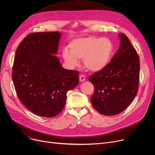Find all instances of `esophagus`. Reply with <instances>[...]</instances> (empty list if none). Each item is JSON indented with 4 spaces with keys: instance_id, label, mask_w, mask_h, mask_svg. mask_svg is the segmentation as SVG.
Returning a JSON list of instances; mask_svg holds the SVG:
<instances>
[{
    "instance_id": "obj_1",
    "label": "esophagus",
    "mask_w": 155,
    "mask_h": 155,
    "mask_svg": "<svg viewBox=\"0 0 155 155\" xmlns=\"http://www.w3.org/2000/svg\"><path fill=\"white\" fill-rule=\"evenodd\" d=\"M79 80H80V82H84V81L85 80V77L84 75H80L79 76Z\"/></svg>"
}]
</instances>
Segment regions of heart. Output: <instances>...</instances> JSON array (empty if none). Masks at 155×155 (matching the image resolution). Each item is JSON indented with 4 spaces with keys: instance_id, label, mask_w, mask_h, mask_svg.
<instances>
[{
    "instance_id": "1",
    "label": "heart",
    "mask_w": 155,
    "mask_h": 155,
    "mask_svg": "<svg viewBox=\"0 0 155 155\" xmlns=\"http://www.w3.org/2000/svg\"><path fill=\"white\" fill-rule=\"evenodd\" d=\"M68 46L70 50L65 48L62 51L64 61L70 67H74L78 64V58L84 59L85 67L94 72L101 71L107 66L114 50L109 39L95 36L75 39Z\"/></svg>"
}]
</instances>
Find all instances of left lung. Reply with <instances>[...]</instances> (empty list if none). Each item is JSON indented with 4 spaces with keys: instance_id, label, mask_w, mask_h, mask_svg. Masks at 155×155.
I'll return each instance as SVG.
<instances>
[{
    "instance_id": "obj_1",
    "label": "left lung",
    "mask_w": 155,
    "mask_h": 155,
    "mask_svg": "<svg viewBox=\"0 0 155 155\" xmlns=\"http://www.w3.org/2000/svg\"><path fill=\"white\" fill-rule=\"evenodd\" d=\"M119 48L107 66L88 78L94 86L92 104L105 116L117 115L124 111L138 90L139 56L124 34H119Z\"/></svg>"
}]
</instances>
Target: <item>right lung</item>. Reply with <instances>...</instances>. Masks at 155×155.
<instances>
[{
  "mask_svg": "<svg viewBox=\"0 0 155 155\" xmlns=\"http://www.w3.org/2000/svg\"><path fill=\"white\" fill-rule=\"evenodd\" d=\"M59 32H34L26 36L16 50L12 79L21 102L32 113L58 115L67 93L78 85V71L64 69L58 57Z\"/></svg>",
  "mask_w": 155,
  "mask_h": 155,
  "instance_id": "add662e5",
  "label": "right lung"
}]
</instances>
